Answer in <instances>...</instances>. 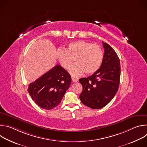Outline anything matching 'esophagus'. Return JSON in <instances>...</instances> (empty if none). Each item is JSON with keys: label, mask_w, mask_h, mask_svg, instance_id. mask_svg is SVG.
<instances>
[{"label": "esophagus", "mask_w": 147, "mask_h": 147, "mask_svg": "<svg viewBox=\"0 0 147 147\" xmlns=\"http://www.w3.org/2000/svg\"><path fill=\"white\" fill-rule=\"evenodd\" d=\"M71 80H72V81H73V82H77V81H78V78H75V77H71Z\"/></svg>", "instance_id": "34e87169"}]
</instances>
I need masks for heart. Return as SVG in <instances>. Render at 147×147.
Wrapping results in <instances>:
<instances>
[{
    "label": "heart",
    "mask_w": 147,
    "mask_h": 147,
    "mask_svg": "<svg viewBox=\"0 0 147 147\" xmlns=\"http://www.w3.org/2000/svg\"><path fill=\"white\" fill-rule=\"evenodd\" d=\"M56 57L61 66L68 69L74 58L76 63L69 69L70 74L78 77L84 73L91 74L100 68L103 59V52L100 45L86 40L70 43L65 49H59Z\"/></svg>",
    "instance_id": "heart-1"
}]
</instances>
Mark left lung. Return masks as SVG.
Here are the masks:
<instances>
[{
	"label": "left lung",
	"mask_w": 147,
	"mask_h": 147,
	"mask_svg": "<svg viewBox=\"0 0 147 147\" xmlns=\"http://www.w3.org/2000/svg\"><path fill=\"white\" fill-rule=\"evenodd\" d=\"M104 55L100 68L87 78L79 79L83 87L79 97L86 106L101 109L111 101L117 93L120 78L119 58L114 49L102 42Z\"/></svg>",
	"instance_id": "left-lung-1"
}]
</instances>
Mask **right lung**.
<instances>
[{
    "label": "right lung",
    "instance_id": "right-lung-1",
    "mask_svg": "<svg viewBox=\"0 0 147 147\" xmlns=\"http://www.w3.org/2000/svg\"><path fill=\"white\" fill-rule=\"evenodd\" d=\"M71 81L68 72L60 65H56L30 83L28 92L38 107L50 110L59 105Z\"/></svg>",
    "mask_w": 147,
    "mask_h": 147
}]
</instances>
